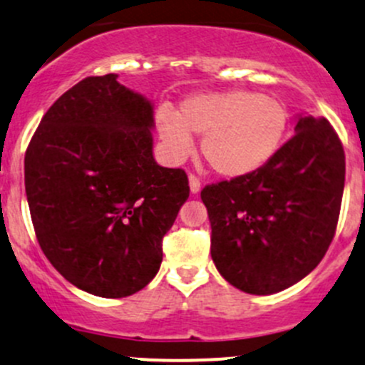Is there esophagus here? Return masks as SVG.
<instances>
[{"label": "esophagus", "instance_id": "1", "mask_svg": "<svg viewBox=\"0 0 365 365\" xmlns=\"http://www.w3.org/2000/svg\"><path fill=\"white\" fill-rule=\"evenodd\" d=\"M200 187H202L200 179H198L195 174H190V190H191V193H198V191H200Z\"/></svg>", "mask_w": 365, "mask_h": 365}]
</instances>
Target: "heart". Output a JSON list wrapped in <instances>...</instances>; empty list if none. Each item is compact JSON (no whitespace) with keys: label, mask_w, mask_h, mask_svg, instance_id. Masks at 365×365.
Returning a JSON list of instances; mask_svg holds the SVG:
<instances>
[{"label":"heart","mask_w":365,"mask_h":365,"mask_svg":"<svg viewBox=\"0 0 365 365\" xmlns=\"http://www.w3.org/2000/svg\"><path fill=\"white\" fill-rule=\"evenodd\" d=\"M288 110L283 101L247 89L187 96L174 114L156 112L165 151L182 161L193 151L191 135L202 137V155L223 178H242L262 168L283 144Z\"/></svg>","instance_id":"heart-1"}]
</instances>
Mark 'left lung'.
Listing matches in <instances>:
<instances>
[{
    "instance_id": "1",
    "label": "left lung",
    "mask_w": 365,
    "mask_h": 365,
    "mask_svg": "<svg viewBox=\"0 0 365 365\" xmlns=\"http://www.w3.org/2000/svg\"><path fill=\"white\" fill-rule=\"evenodd\" d=\"M344 149L325 118H299L295 135L258 170L209 184L210 257L239 290L270 295L325 257L339 220Z\"/></svg>"
}]
</instances>
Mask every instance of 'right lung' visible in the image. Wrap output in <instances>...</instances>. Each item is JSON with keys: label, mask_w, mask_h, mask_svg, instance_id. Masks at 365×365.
Masks as SVG:
<instances>
[{"label": "right lung", "mask_w": 365, "mask_h": 365, "mask_svg": "<svg viewBox=\"0 0 365 365\" xmlns=\"http://www.w3.org/2000/svg\"><path fill=\"white\" fill-rule=\"evenodd\" d=\"M153 126L151 101L118 75L88 77L52 103L26 149L40 247L88 294L121 299L149 284L190 197L186 172L153 158Z\"/></svg>", "instance_id": "add662e5"}]
</instances>
